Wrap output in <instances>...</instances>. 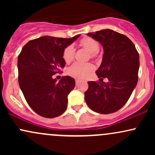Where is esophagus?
<instances>
[{"label": "esophagus", "mask_w": 155, "mask_h": 155, "mask_svg": "<svg viewBox=\"0 0 155 155\" xmlns=\"http://www.w3.org/2000/svg\"><path fill=\"white\" fill-rule=\"evenodd\" d=\"M79 83V79H76V84L77 85Z\"/></svg>", "instance_id": "obj_1"}]
</instances>
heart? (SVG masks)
Returning a JSON list of instances; mask_svg holds the SVG:
<instances>
[{
	"mask_svg": "<svg viewBox=\"0 0 155 155\" xmlns=\"http://www.w3.org/2000/svg\"><path fill=\"white\" fill-rule=\"evenodd\" d=\"M79 44L80 46L90 51V56L92 58L97 57L98 53L97 50L99 49V44L98 42L95 39L90 37H85L80 41ZM74 54H75V49L74 47L71 45L68 46L63 51V58L64 61L66 63H71L74 59ZM93 69L94 66L91 63H81L76 62L68 68V74L76 79H84L87 76L88 74L93 71Z\"/></svg>",
	"mask_w": 155,
	"mask_h": 155,
	"instance_id": "heart-1",
	"label": "heart"
}]
</instances>
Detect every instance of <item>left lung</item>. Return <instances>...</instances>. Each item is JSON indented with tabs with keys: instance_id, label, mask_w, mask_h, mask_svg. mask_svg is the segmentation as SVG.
<instances>
[{
	"instance_id": "obj_1",
	"label": "left lung",
	"mask_w": 155,
	"mask_h": 155,
	"mask_svg": "<svg viewBox=\"0 0 155 155\" xmlns=\"http://www.w3.org/2000/svg\"><path fill=\"white\" fill-rule=\"evenodd\" d=\"M104 47L103 61L96 74L101 82L88 81L84 100L92 111L108 114L127 103L138 79L139 54L126 35L106 29L87 33ZM107 78L108 83L102 81Z\"/></svg>"
}]
</instances>
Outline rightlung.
I'll list each match as a JSON object with an SVG mask.
<instances>
[{
    "mask_svg": "<svg viewBox=\"0 0 155 155\" xmlns=\"http://www.w3.org/2000/svg\"><path fill=\"white\" fill-rule=\"evenodd\" d=\"M79 36L40 37L28 41L19 54V87L27 103L40 116L54 118L66 110L68 95L75 87V80L65 76L57 82L52 76L65 67L64 49Z\"/></svg>",
    "mask_w": 155,
    "mask_h": 155,
    "instance_id": "1",
    "label": "right lung"
}]
</instances>
